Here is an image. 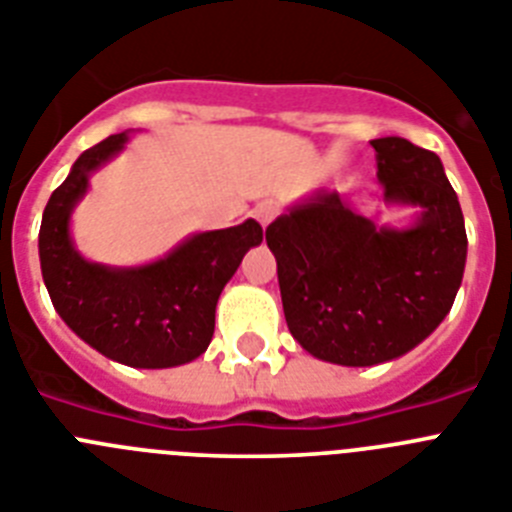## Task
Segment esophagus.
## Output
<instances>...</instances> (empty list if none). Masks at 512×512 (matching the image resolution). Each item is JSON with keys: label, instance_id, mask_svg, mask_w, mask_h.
Returning <instances> with one entry per match:
<instances>
[{"label": "esophagus", "instance_id": "esophagus-1", "mask_svg": "<svg viewBox=\"0 0 512 512\" xmlns=\"http://www.w3.org/2000/svg\"><path fill=\"white\" fill-rule=\"evenodd\" d=\"M253 217L259 220L261 228H266V225L277 217V205H274V202H259V205L253 207Z\"/></svg>", "mask_w": 512, "mask_h": 512}]
</instances>
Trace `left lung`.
Instances as JSON below:
<instances>
[{"instance_id":"left-lung-1","label":"left lung","mask_w":512,"mask_h":512,"mask_svg":"<svg viewBox=\"0 0 512 512\" xmlns=\"http://www.w3.org/2000/svg\"><path fill=\"white\" fill-rule=\"evenodd\" d=\"M372 148L384 205L415 207L413 223L379 225L318 189L266 228L289 333L341 366L384 364L423 343L449 315L467 264L464 215L441 158L397 135Z\"/></svg>"}]
</instances>
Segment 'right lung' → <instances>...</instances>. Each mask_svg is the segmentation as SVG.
<instances>
[{"label":"right lung","instance_id":"add662e5","mask_svg":"<svg viewBox=\"0 0 512 512\" xmlns=\"http://www.w3.org/2000/svg\"><path fill=\"white\" fill-rule=\"evenodd\" d=\"M130 133L104 138L81 153L51 194L38 235L40 271L53 307L84 343L133 369H171L207 351L215 307L243 256L264 241L256 220L187 235L166 256L140 266L84 259L71 235V215L89 179L120 156Z\"/></svg>","mask_w":512,"mask_h":512}]
</instances>
